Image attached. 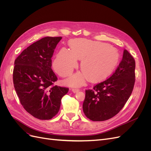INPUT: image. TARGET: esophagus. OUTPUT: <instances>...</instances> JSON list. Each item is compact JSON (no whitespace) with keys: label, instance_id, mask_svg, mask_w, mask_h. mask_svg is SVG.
Returning a JSON list of instances; mask_svg holds the SVG:
<instances>
[{"label":"esophagus","instance_id":"34e87169","mask_svg":"<svg viewBox=\"0 0 151 151\" xmlns=\"http://www.w3.org/2000/svg\"><path fill=\"white\" fill-rule=\"evenodd\" d=\"M72 92L73 93H77V91H79V89H76V88H73V89H72Z\"/></svg>","mask_w":151,"mask_h":151}]
</instances>
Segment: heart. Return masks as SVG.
<instances>
[{"label":"heart","mask_w":151,"mask_h":151,"mask_svg":"<svg viewBox=\"0 0 151 151\" xmlns=\"http://www.w3.org/2000/svg\"><path fill=\"white\" fill-rule=\"evenodd\" d=\"M70 50L62 48L53 63L54 70L62 77L70 76L81 60L82 72H77L66 81L70 86H80L89 79L98 81L106 78L117 66L120 55L116 49L105 43L87 39L69 42Z\"/></svg>","instance_id":"heart-1"}]
</instances>
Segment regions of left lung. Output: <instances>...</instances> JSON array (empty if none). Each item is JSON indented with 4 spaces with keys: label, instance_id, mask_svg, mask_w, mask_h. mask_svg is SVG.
Returning <instances> with one entry per match:
<instances>
[{
    "label": "left lung",
    "instance_id": "1",
    "mask_svg": "<svg viewBox=\"0 0 151 151\" xmlns=\"http://www.w3.org/2000/svg\"><path fill=\"white\" fill-rule=\"evenodd\" d=\"M135 62L124 50L122 60L108 79L86 90L83 105L85 115L92 121L110 119L124 106L130 98L135 81Z\"/></svg>",
    "mask_w": 151,
    "mask_h": 151
}]
</instances>
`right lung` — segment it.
<instances>
[{"label":"right lung","instance_id":"right-lung-1","mask_svg":"<svg viewBox=\"0 0 151 151\" xmlns=\"http://www.w3.org/2000/svg\"><path fill=\"white\" fill-rule=\"evenodd\" d=\"M62 37L43 38L24 50L14 61L13 83L25 110L40 120H50L60 109L68 91L53 86L57 77L52 69V57Z\"/></svg>","mask_w":151,"mask_h":151}]
</instances>
